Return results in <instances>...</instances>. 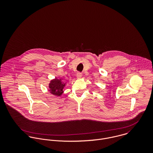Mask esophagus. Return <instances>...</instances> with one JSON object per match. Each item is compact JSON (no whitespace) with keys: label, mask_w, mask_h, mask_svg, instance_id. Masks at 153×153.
<instances>
[{"label":"esophagus","mask_w":153,"mask_h":153,"mask_svg":"<svg viewBox=\"0 0 153 153\" xmlns=\"http://www.w3.org/2000/svg\"><path fill=\"white\" fill-rule=\"evenodd\" d=\"M76 77L78 79H79L82 77V73L81 72H78L77 74H76Z\"/></svg>","instance_id":"obj_1"}]
</instances>
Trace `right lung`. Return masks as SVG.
I'll return each mask as SVG.
<instances>
[{
	"mask_svg": "<svg viewBox=\"0 0 153 153\" xmlns=\"http://www.w3.org/2000/svg\"><path fill=\"white\" fill-rule=\"evenodd\" d=\"M63 81L62 79L57 78L51 80L49 84L50 92L55 96H61L64 92L63 89L66 84V82H64Z\"/></svg>",
	"mask_w": 153,
	"mask_h": 153,
	"instance_id": "1",
	"label": "right lung"
}]
</instances>
